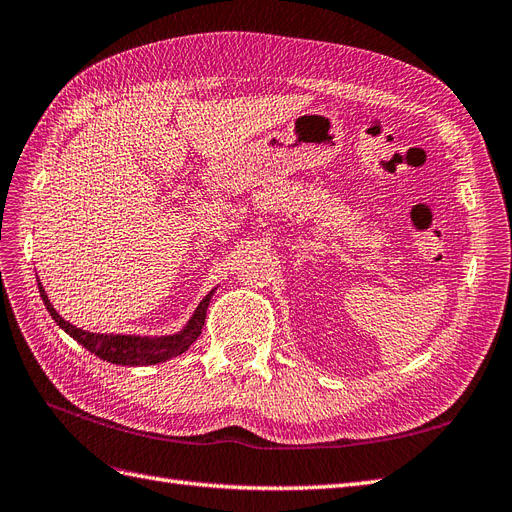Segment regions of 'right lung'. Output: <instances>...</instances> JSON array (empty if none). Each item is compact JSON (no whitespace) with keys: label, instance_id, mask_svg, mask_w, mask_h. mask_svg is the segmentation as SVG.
I'll list each match as a JSON object with an SVG mask.
<instances>
[{"label":"right lung","instance_id":"add662e5","mask_svg":"<svg viewBox=\"0 0 512 512\" xmlns=\"http://www.w3.org/2000/svg\"><path fill=\"white\" fill-rule=\"evenodd\" d=\"M38 289H40L42 302H45L47 311L51 313L57 326H60L66 334H70V337L79 345H83L87 352H92L100 360H107L111 364H122V367H145V364L167 362L175 356L184 354L201 334L203 321H206L208 304L216 291L214 287L210 294L199 302L193 317L188 319V324L180 332L169 334V337H137V334H96V332H87L72 326L70 321H66L53 309L47 291L40 285V281H38Z\"/></svg>","mask_w":512,"mask_h":512}]
</instances>
